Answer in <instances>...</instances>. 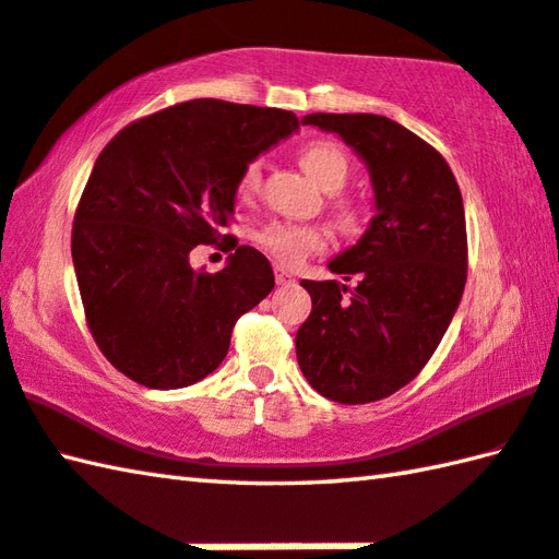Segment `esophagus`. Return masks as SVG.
<instances>
[{
    "label": "esophagus",
    "instance_id": "obj_1",
    "mask_svg": "<svg viewBox=\"0 0 559 559\" xmlns=\"http://www.w3.org/2000/svg\"><path fill=\"white\" fill-rule=\"evenodd\" d=\"M275 280H277L280 287H284V284H294V282H297V280H294V275H289V272L282 270V267L275 270Z\"/></svg>",
    "mask_w": 559,
    "mask_h": 559
}]
</instances>
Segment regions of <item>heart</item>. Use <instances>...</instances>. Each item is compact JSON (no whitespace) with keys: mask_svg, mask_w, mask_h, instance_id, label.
Here are the masks:
<instances>
[{"mask_svg":"<svg viewBox=\"0 0 559 559\" xmlns=\"http://www.w3.org/2000/svg\"><path fill=\"white\" fill-rule=\"evenodd\" d=\"M299 165L311 180L325 192L341 189L350 173L347 155L331 141H313L299 151ZM260 185V165L250 163L240 175V192L250 194ZM341 218L345 226L357 224V209L353 204H341ZM258 243L267 250L284 267H297L311 252H319L329 243L323 228L299 226V224H270L258 234Z\"/></svg>","mask_w":559,"mask_h":559,"instance_id":"heart-1","label":"heart"}]
</instances>
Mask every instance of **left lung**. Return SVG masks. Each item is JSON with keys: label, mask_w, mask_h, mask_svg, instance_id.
<instances>
[{"label": "left lung", "mask_w": 559, "mask_h": 559, "mask_svg": "<svg viewBox=\"0 0 559 559\" xmlns=\"http://www.w3.org/2000/svg\"><path fill=\"white\" fill-rule=\"evenodd\" d=\"M367 167L374 216L338 252L335 280L301 287L311 313L297 331V360L321 396L367 404L408 384L436 353L467 280L465 206L445 157L416 133L377 114H309Z\"/></svg>", "instance_id": "8db88e82"}]
</instances>
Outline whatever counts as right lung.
I'll return each mask as SVG.
<instances>
[{
  "label": "right lung",
  "mask_w": 559,
  "mask_h": 559,
  "mask_svg": "<svg viewBox=\"0 0 559 559\" xmlns=\"http://www.w3.org/2000/svg\"><path fill=\"white\" fill-rule=\"evenodd\" d=\"M297 131L292 111L192 99L126 126L99 153L72 226V265L116 370L180 389L224 362L236 321L275 275L250 246L216 275L189 265V252L216 243L246 167Z\"/></svg>",
  "instance_id": "right-lung-1"
}]
</instances>
